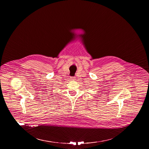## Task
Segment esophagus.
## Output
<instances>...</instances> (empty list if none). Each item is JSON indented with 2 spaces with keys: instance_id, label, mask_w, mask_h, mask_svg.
<instances>
[{
  "instance_id": "esophagus-1",
  "label": "esophagus",
  "mask_w": 149,
  "mask_h": 149,
  "mask_svg": "<svg viewBox=\"0 0 149 149\" xmlns=\"http://www.w3.org/2000/svg\"><path fill=\"white\" fill-rule=\"evenodd\" d=\"M71 79L72 80H75V78L74 77H71Z\"/></svg>"
}]
</instances>
